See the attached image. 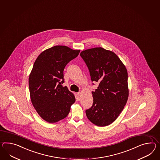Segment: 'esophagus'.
I'll return each instance as SVG.
<instances>
[{
    "label": "esophagus",
    "mask_w": 160,
    "mask_h": 160,
    "mask_svg": "<svg viewBox=\"0 0 160 160\" xmlns=\"http://www.w3.org/2000/svg\"><path fill=\"white\" fill-rule=\"evenodd\" d=\"M76 99H77L78 101L80 99V92H78V93L76 94Z\"/></svg>",
    "instance_id": "1"
}]
</instances>
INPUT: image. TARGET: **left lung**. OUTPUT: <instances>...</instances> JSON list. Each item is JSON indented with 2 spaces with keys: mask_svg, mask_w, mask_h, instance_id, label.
Here are the masks:
<instances>
[{
  "mask_svg": "<svg viewBox=\"0 0 160 160\" xmlns=\"http://www.w3.org/2000/svg\"><path fill=\"white\" fill-rule=\"evenodd\" d=\"M80 56L91 81L99 82L97 89L92 92L94 102L86 110V116L96 125L107 126L116 120L128 100L127 70L117 55L102 47L82 51Z\"/></svg>",
  "mask_w": 160,
  "mask_h": 160,
  "instance_id": "8db88e82",
  "label": "left lung"
}]
</instances>
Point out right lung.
I'll return each mask as SVG.
<instances>
[{
  "mask_svg": "<svg viewBox=\"0 0 160 160\" xmlns=\"http://www.w3.org/2000/svg\"><path fill=\"white\" fill-rule=\"evenodd\" d=\"M80 50L55 46L42 52L36 59L29 78L32 103L39 116L50 123L68 115L75 97L64 82L63 70Z\"/></svg>",
  "mask_w": 160,
  "mask_h": 160,
  "instance_id": "add662e5",
  "label": "right lung"
}]
</instances>
